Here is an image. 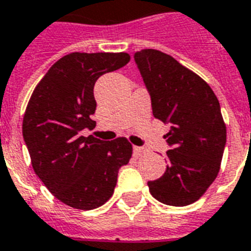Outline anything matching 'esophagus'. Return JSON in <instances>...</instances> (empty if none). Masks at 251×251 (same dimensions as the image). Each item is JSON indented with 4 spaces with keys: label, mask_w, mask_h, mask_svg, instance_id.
Segmentation results:
<instances>
[{
    "label": "esophagus",
    "mask_w": 251,
    "mask_h": 251,
    "mask_svg": "<svg viewBox=\"0 0 251 251\" xmlns=\"http://www.w3.org/2000/svg\"><path fill=\"white\" fill-rule=\"evenodd\" d=\"M148 151L145 148L143 147H133V153H135L136 156H141V154H145Z\"/></svg>",
    "instance_id": "1"
}]
</instances>
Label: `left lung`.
Segmentation results:
<instances>
[{
    "label": "left lung",
    "instance_id": "obj_1",
    "mask_svg": "<svg viewBox=\"0 0 251 251\" xmlns=\"http://www.w3.org/2000/svg\"><path fill=\"white\" fill-rule=\"evenodd\" d=\"M135 61L143 75L153 115L170 123L164 136L170 145L164 176L148 182L158 201L174 207L192 204L216 179L226 143L220 103L204 79L174 57L141 50Z\"/></svg>",
    "mask_w": 251,
    "mask_h": 251
}]
</instances>
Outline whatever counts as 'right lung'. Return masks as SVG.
Listing matches in <instances>:
<instances>
[{
    "label": "right lung",
    "mask_w": 251,
    "mask_h": 251,
    "mask_svg": "<svg viewBox=\"0 0 251 251\" xmlns=\"http://www.w3.org/2000/svg\"><path fill=\"white\" fill-rule=\"evenodd\" d=\"M126 52H73L56 61L32 91L22 132L35 174L64 204L89 211L114 194L118 172L132 157L126 137L102 141L93 135L94 85L104 73L124 67Z\"/></svg>",
    "instance_id": "right-lung-1"
}]
</instances>
